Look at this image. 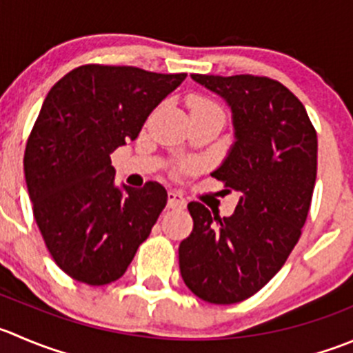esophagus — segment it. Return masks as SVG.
Instances as JSON below:
<instances>
[{"label":"esophagus","mask_w":353,"mask_h":353,"mask_svg":"<svg viewBox=\"0 0 353 353\" xmlns=\"http://www.w3.org/2000/svg\"><path fill=\"white\" fill-rule=\"evenodd\" d=\"M167 207L169 208H184L186 207V200L177 191H169L167 193Z\"/></svg>","instance_id":"34e87169"}]
</instances>
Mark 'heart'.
<instances>
[{
	"instance_id": "obj_1",
	"label": "heart",
	"mask_w": 353,
	"mask_h": 353,
	"mask_svg": "<svg viewBox=\"0 0 353 353\" xmlns=\"http://www.w3.org/2000/svg\"><path fill=\"white\" fill-rule=\"evenodd\" d=\"M191 112H221V108L217 105H214L212 101L205 100V98H193L190 101Z\"/></svg>"
}]
</instances>
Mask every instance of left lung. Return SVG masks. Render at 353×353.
I'll return each instance as SVG.
<instances>
[{
  "instance_id": "1",
  "label": "left lung",
  "mask_w": 353,
  "mask_h": 353,
  "mask_svg": "<svg viewBox=\"0 0 353 353\" xmlns=\"http://www.w3.org/2000/svg\"><path fill=\"white\" fill-rule=\"evenodd\" d=\"M191 79L231 110L234 141L212 176L239 191V201L222 219L198 201L188 205L193 231L179 245V269L198 299L228 305L268 285L295 248L316 186L317 134L302 101L281 82Z\"/></svg>"
}]
</instances>
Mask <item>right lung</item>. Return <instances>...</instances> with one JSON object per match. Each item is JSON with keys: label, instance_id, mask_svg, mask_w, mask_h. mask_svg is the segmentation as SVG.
Masks as SVG:
<instances>
[{"label": "right lung", "instance_id": "add662e5", "mask_svg": "<svg viewBox=\"0 0 353 353\" xmlns=\"http://www.w3.org/2000/svg\"><path fill=\"white\" fill-rule=\"evenodd\" d=\"M186 74L74 68L44 98L23 157L27 190L58 268L91 286L117 281L167 203L159 183L115 184L110 153L138 138Z\"/></svg>", "mask_w": 353, "mask_h": 353}]
</instances>
